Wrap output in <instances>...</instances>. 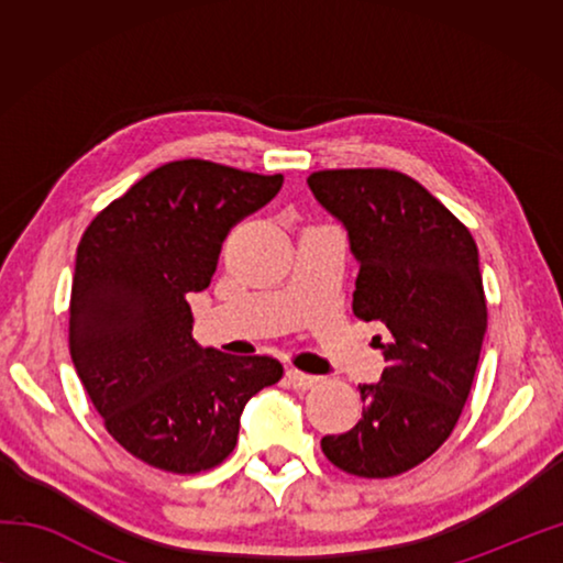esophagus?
<instances>
[{
    "label": "esophagus",
    "instance_id": "obj_1",
    "mask_svg": "<svg viewBox=\"0 0 563 563\" xmlns=\"http://www.w3.org/2000/svg\"><path fill=\"white\" fill-rule=\"evenodd\" d=\"M285 379H288V385L292 389H310V387H316L320 383V377L300 373V369H295V367H290L288 373H285Z\"/></svg>",
    "mask_w": 563,
    "mask_h": 563
}]
</instances>
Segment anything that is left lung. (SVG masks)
<instances>
[{
  "mask_svg": "<svg viewBox=\"0 0 563 563\" xmlns=\"http://www.w3.org/2000/svg\"><path fill=\"white\" fill-rule=\"evenodd\" d=\"M318 203L345 225L360 263L352 312L389 330L387 367L362 385V419L322 437L338 470L387 479L432 456L470 397L487 300L472 233L399 170L338 168L308 178Z\"/></svg>",
  "mask_w": 563,
  "mask_h": 563,
  "instance_id": "8db88e82",
  "label": "left lung"
}]
</instances>
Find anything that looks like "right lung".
Listing matches in <instances>:
<instances>
[{"mask_svg":"<svg viewBox=\"0 0 563 563\" xmlns=\"http://www.w3.org/2000/svg\"><path fill=\"white\" fill-rule=\"evenodd\" d=\"M280 186V174L170 161L103 208L76 247L74 367L113 440L156 470L221 464L247 399L283 377L273 357L198 345L186 300L211 285L228 231Z\"/></svg>","mask_w":563,"mask_h":563,"instance_id":"right-lung-1","label":"right lung"}]
</instances>
